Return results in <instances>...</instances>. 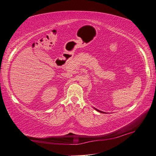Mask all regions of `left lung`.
<instances>
[{
	"label": "left lung",
	"instance_id": "1",
	"mask_svg": "<svg viewBox=\"0 0 156 156\" xmlns=\"http://www.w3.org/2000/svg\"><path fill=\"white\" fill-rule=\"evenodd\" d=\"M97 111H98V112H101V113H105V112H101V111H100V110H98V109H97V108H94Z\"/></svg>",
	"mask_w": 156,
	"mask_h": 156
}]
</instances>
